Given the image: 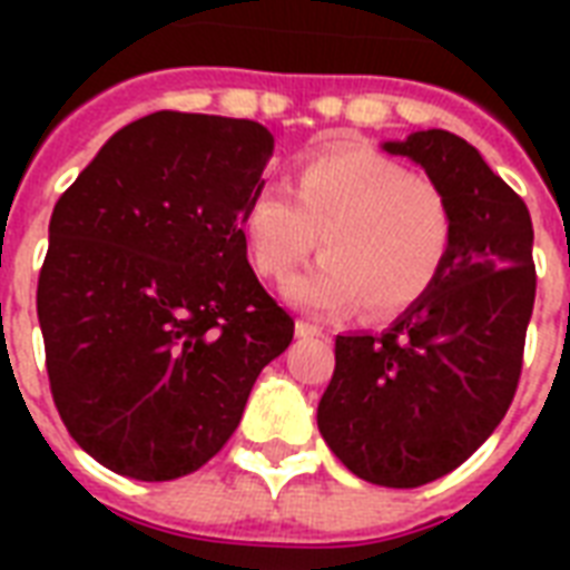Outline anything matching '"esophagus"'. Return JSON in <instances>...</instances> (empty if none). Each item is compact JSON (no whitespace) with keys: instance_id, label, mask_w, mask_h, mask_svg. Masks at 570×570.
Masks as SVG:
<instances>
[{"instance_id":"esophagus-1","label":"esophagus","mask_w":570,"mask_h":570,"mask_svg":"<svg viewBox=\"0 0 570 570\" xmlns=\"http://www.w3.org/2000/svg\"><path fill=\"white\" fill-rule=\"evenodd\" d=\"M295 334H298V337H322V325H313V322H304V320H298L295 322Z\"/></svg>"}]
</instances>
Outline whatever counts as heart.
I'll list each match as a JSON object with an SVG mask.
<instances>
[{
  "label": "heart",
  "mask_w": 570,
  "mask_h": 570,
  "mask_svg": "<svg viewBox=\"0 0 570 570\" xmlns=\"http://www.w3.org/2000/svg\"><path fill=\"white\" fill-rule=\"evenodd\" d=\"M242 230L259 275L286 277L322 236L325 257L286 284V298L313 313L364 302L373 316L423 298L452 242V209L438 183L366 147H325L304 156L295 197L263 186Z\"/></svg>",
  "instance_id": "obj_1"
}]
</instances>
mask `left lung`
I'll use <instances>...</instances> for the list:
<instances>
[{"label":"left lung","instance_id":"8db88e82","mask_svg":"<svg viewBox=\"0 0 570 570\" xmlns=\"http://www.w3.org/2000/svg\"><path fill=\"white\" fill-rule=\"evenodd\" d=\"M452 209L441 275L381 334H340L316 423L355 476L416 488L446 476L512 405L535 302L530 209L473 145L446 129L384 141Z\"/></svg>","mask_w":570,"mask_h":570}]
</instances>
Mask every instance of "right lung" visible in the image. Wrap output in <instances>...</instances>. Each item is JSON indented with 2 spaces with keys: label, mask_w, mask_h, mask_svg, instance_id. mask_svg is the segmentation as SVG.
Listing matches in <instances>:
<instances>
[{
  "label": "right lung",
  "mask_w": 570,
  "mask_h": 570,
  "mask_svg": "<svg viewBox=\"0 0 570 570\" xmlns=\"http://www.w3.org/2000/svg\"><path fill=\"white\" fill-rule=\"evenodd\" d=\"M272 150L254 120L156 111L58 197L38 281L49 387L73 441L120 476L204 468L293 343L242 230Z\"/></svg>",
  "instance_id": "add662e5"
}]
</instances>
